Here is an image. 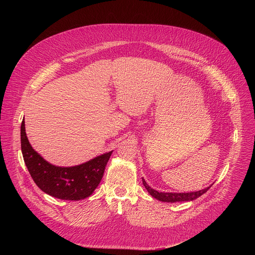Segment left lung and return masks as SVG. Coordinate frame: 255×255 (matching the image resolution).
<instances>
[{
  "label": "left lung",
  "mask_w": 255,
  "mask_h": 255,
  "mask_svg": "<svg viewBox=\"0 0 255 255\" xmlns=\"http://www.w3.org/2000/svg\"><path fill=\"white\" fill-rule=\"evenodd\" d=\"M143 185L145 187V189L147 190V192L155 199L161 201V202H167V203H176V202H187V201H193L196 200L197 198L201 197L202 195H204L212 186L198 191V192H193V193H159L156 190L151 189L147 184L142 178Z\"/></svg>",
  "instance_id": "obj_1"
}]
</instances>
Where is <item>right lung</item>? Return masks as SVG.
<instances>
[{"instance_id":"1","label":"right lung","mask_w":255,"mask_h":255,"mask_svg":"<svg viewBox=\"0 0 255 255\" xmlns=\"http://www.w3.org/2000/svg\"><path fill=\"white\" fill-rule=\"evenodd\" d=\"M21 150L28 171L38 188L49 196L69 201L83 200L94 193L112 154L110 151L77 166L52 165L32 148L24 120L21 124Z\"/></svg>"}]
</instances>
